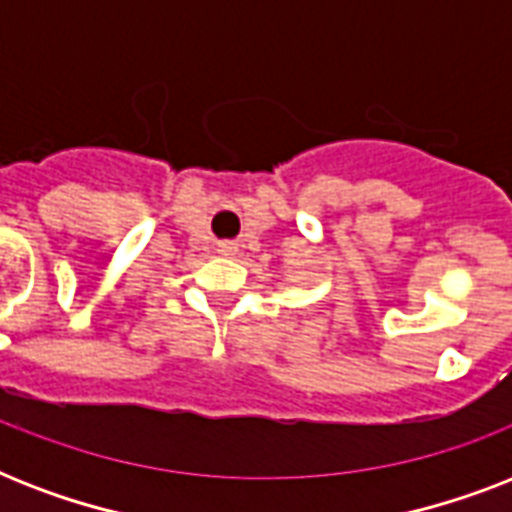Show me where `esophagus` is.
I'll return each instance as SVG.
<instances>
[{
  "instance_id": "34e87169",
  "label": "esophagus",
  "mask_w": 512,
  "mask_h": 512,
  "mask_svg": "<svg viewBox=\"0 0 512 512\" xmlns=\"http://www.w3.org/2000/svg\"><path fill=\"white\" fill-rule=\"evenodd\" d=\"M231 244H220V252H231Z\"/></svg>"
}]
</instances>
